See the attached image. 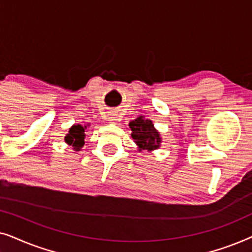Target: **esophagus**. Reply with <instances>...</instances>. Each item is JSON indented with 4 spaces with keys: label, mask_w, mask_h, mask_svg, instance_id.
<instances>
[{
    "label": "esophagus",
    "mask_w": 252,
    "mask_h": 252,
    "mask_svg": "<svg viewBox=\"0 0 252 252\" xmlns=\"http://www.w3.org/2000/svg\"><path fill=\"white\" fill-rule=\"evenodd\" d=\"M108 120H109L110 123H116L117 120H118V117L116 116V113L110 112V113H109V116H108Z\"/></svg>",
    "instance_id": "1"
}]
</instances>
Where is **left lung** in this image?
<instances>
[{
  "mask_svg": "<svg viewBox=\"0 0 252 252\" xmlns=\"http://www.w3.org/2000/svg\"><path fill=\"white\" fill-rule=\"evenodd\" d=\"M129 128L132 129V137L141 150L158 149L160 143L159 133L154 128L153 122L144 119L142 116L129 123Z\"/></svg>",
  "mask_w": 252,
  "mask_h": 252,
  "instance_id": "8db88e82",
  "label": "left lung"
}]
</instances>
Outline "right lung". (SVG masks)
I'll return each mask as SVG.
<instances>
[{
	"label": "right lung",
	"mask_w": 252,
	"mask_h": 252,
	"mask_svg": "<svg viewBox=\"0 0 252 252\" xmlns=\"http://www.w3.org/2000/svg\"><path fill=\"white\" fill-rule=\"evenodd\" d=\"M85 128L86 126L82 127L81 125L72 126L65 136V142L73 147L75 150H80L85 144Z\"/></svg>",
	"instance_id": "add662e5"
}]
</instances>
